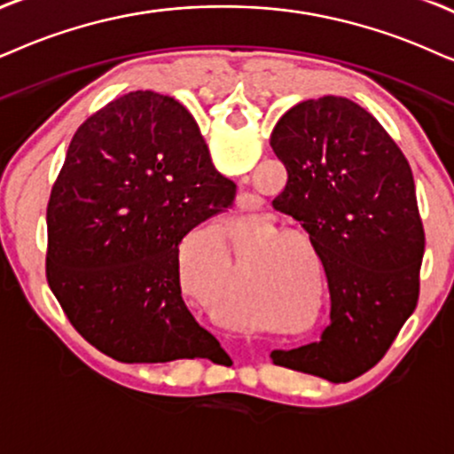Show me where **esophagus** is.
Returning a JSON list of instances; mask_svg holds the SVG:
<instances>
[{"label":"esophagus","mask_w":454,"mask_h":454,"mask_svg":"<svg viewBox=\"0 0 454 454\" xmlns=\"http://www.w3.org/2000/svg\"><path fill=\"white\" fill-rule=\"evenodd\" d=\"M240 211H245L243 207H240ZM249 222H251V215H240V220L237 217V226H249Z\"/></svg>","instance_id":"34e87169"}]
</instances>
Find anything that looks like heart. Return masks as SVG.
Wrapping results in <instances>:
<instances>
[{
  "label": "heart",
  "mask_w": 454,
  "mask_h": 454,
  "mask_svg": "<svg viewBox=\"0 0 454 454\" xmlns=\"http://www.w3.org/2000/svg\"><path fill=\"white\" fill-rule=\"evenodd\" d=\"M211 239H214V243L222 249V247H223V237H222V234H214V237H211Z\"/></svg>",
  "instance_id": "b5f03b06"
}]
</instances>
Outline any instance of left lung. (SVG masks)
<instances>
[{"instance_id": "left-lung-1", "label": "left lung", "mask_w": 454, "mask_h": 454, "mask_svg": "<svg viewBox=\"0 0 454 454\" xmlns=\"http://www.w3.org/2000/svg\"><path fill=\"white\" fill-rule=\"evenodd\" d=\"M270 146L289 176L274 207L303 222L331 297L320 341L270 358L352 381L386 356L417 306L426 234L412 171L380 121L337 96L289 108Z\"/></svg>"}]
</instances>
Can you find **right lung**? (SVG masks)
Returning <instances> with one entry per match:
<instances>
[{
  "label": "right lung",
  "mask_w": 454,
  "mask_h": 454,
  "mask_svg": "<svg viewBox=\"0 0 454 454\" xmlns=\"http://www.w3.org/2000/svg\"><path fill=\"white\" fill-rule=\"evenodd\" d=\"M234 192L171 96L129 91L85 119L51 188L45 255L79 335L119 363L228 358L182 300L177 255Z\"/></svg>",
  "instance_id": "1"
}]
</instances>
